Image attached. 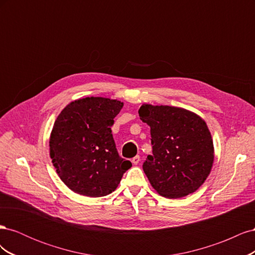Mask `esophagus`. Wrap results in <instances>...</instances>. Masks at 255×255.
Here are the masks:
<instances>
[{
    "label": "esophagus",
    "instance_id": "1",
    "mask_svg": "<svg viewBox=\"0 0 255 255\" xmlns=\"http://www.w3.org/2000/svg\"><path fill=\"white\" fill-rule=\"evenodd\" d=\"M139 161H140V156H139V155H136L135 157L132 158V163H133L134 165L139 164Z\"/></svg>",
    "mask_w": 255,
    "mask_h": 255
}]
</instances>
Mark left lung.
Returning <instances> with one entry per match:
<instances>
[{"label": "left lung", "mask_w": 255, "mask_h": 255, "mask_svg": "<svg viewBox=\"0 0 255 255\" xmlns=\"http://www.w3.org/2000/svg\"><path fill=\"white\" fill-rule=\"evenodd\" d=\"M140 120L151 128L152 155L143 171L160 196L176 199L195 192L214 163V144L206 122L182 107L142 104Z\"/></svg>", "instance_id": "1"}]
</instances>
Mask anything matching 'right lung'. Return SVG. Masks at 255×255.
Returning a JSON list of instances; mask_svg holds the SVG:
<instances>
[{
  "label": "right lung",
  "instance_id": "right-lung-1",
  "mask_svg": "<svg viewBox=\"0 0 255 255\" xmlns=\"http://www.w3.org/2000/svg\"><path fill=\"white\" fill-rule=\"evenodd\" d=\"M123 103L102 97L75 100L60 112L50 136V156L60 180L86 197H104L132 167L119 156L112 134Z\"/></svg>",
  "mask_w": 255,
  "mask_h": 255
}]
</instances>
